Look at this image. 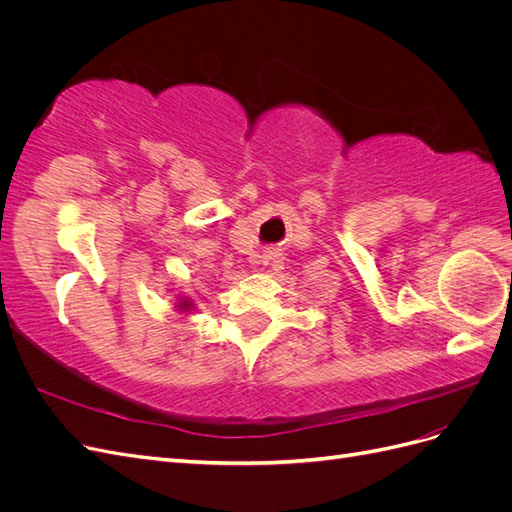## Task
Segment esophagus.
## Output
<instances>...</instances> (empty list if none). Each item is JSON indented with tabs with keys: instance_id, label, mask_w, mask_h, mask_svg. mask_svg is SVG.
<instances>
[{
	"instance_id": "obj_1",
	"label": "esophagus",
	"mask_w": 512,
	"mask_h": 512,
	"mask_svg": "<svg viewBox=\"0 0 512 512\" xmlns=\"http://www.w3.org/2000/svg\"><path fill=\"white\" fill-rule=\"evenodd\" d=\"M277 258L273 256V254H267V256H262V260H260V267H262V271H271V269H275L277 265Z\"/></svg>"
}]
</instances>
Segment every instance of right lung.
Instances as JSON below:
<instances>
[{"label":"right lung","instance_id":"1","mask_svg":"<svg viewBox=\"0 0 512 512\" xmlns=\"http://www.w3.org/2000/svg\"><path fill=\"white\" fill-rule=\"evenodd\" d=\"M192 301L188 299V297H179V303H177V309H179V312H192Z\"/></svg>","mask_w":512,"mask_h":512}]
</instances>
